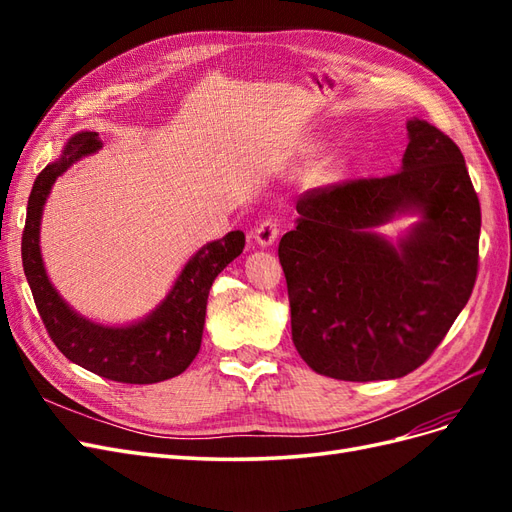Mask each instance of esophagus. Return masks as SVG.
Instances as JSON below:
<instances>
[{
	"instance_id": "esophagus-1",
	"label": "esophagus",
	"mask_w": 512,
	"mask_h": 512,
	"mask_svg": "<svg viewBox=\"0 0 512 512\" xmlns=\"http://www.w3.org/2000/svg\"><path fill=\"white\" fill-rule=\"evenodd\" d=\"M277 237H280V224H277V220H273V218L262 220L254 230V239L260 247L273 245L277 241Z\"/></svg>"
}]
</instances>
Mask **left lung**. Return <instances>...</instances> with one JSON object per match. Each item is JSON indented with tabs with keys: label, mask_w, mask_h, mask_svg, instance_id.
Instances as JSON below:
<instances>
[{
	"label": "left lung",
	"mask_w": 512,
	"mask_h": 512,
	"mask_svg": "<svg viewBox=\"0 0 512 512\" xmlns=\"http://www.w3.org/2000/svg\"><path fill=\"white\" fill-rule=\"evenodd\" d=\"M280 241L292 342L316 374L395 380L421 367L466 307L478 271L480 205L459 147L408 121L399 173L312 190ZM419 220L397 242L375 230Z\"/></svg>",
	"instance_id": "obj_1"
}]
</instances>
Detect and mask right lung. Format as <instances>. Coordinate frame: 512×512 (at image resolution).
Wrapping results in <instances>:
<instances>
[{
    "label": "right lung",
    "mask_w": 512,
    "mask_h": 512,
    "mask_svg": "<svg viewBox=\"0 0 512 512\" xmlns=\"http://www.w3.org/2000/svg\"><path fill=\"white\" fill-rule=\"evenodd\" d=\"M100 147L98 132H76L61 156L36 177L27 200L21 245L25 277L44 327L66 359L115 382H162L183 374L196 359L203 342L209 290L215 277L243 252L245 235L232 230L196 250L166 297L141 320L100 324L74 312L46 275L40 252V222L57 177Z\"/></svg>",
    "instance_id": "add662e5"
}]
</instances>
